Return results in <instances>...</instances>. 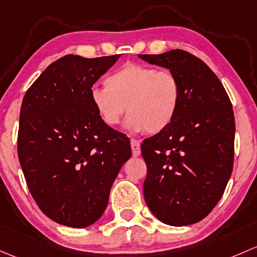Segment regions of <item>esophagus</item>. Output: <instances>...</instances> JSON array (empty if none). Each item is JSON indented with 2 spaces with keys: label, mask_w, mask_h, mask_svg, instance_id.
Returning a JSON list of instances; mask_svg holds the SVG:
<instances>
[{
  "label": "esophagus",
  "mask_w": 257,
  "mask_h": 257,
  "mask_svg": "<svg viewBox=\"0 0 257 257\" xmlns=\"http://www.w3.org/2000/svg\"><path fill=\"white\" fill-rule=\"evenodd\" d=\"M131 150H132V155H134L135 157L140 156V153H141V145H140V141H137V140L135 139H131Z\"/></svg>",
  "instance_id": "1"
}]
</instances>
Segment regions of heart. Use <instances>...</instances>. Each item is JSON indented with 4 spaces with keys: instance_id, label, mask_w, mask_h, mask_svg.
<instances>
[{
    "instance_id": "obj_1",
    "label": "heart",
    "mask_w": 257,
    "mask_h": 257,
    "mask_svg": "<svg viewBox=\"0 0 257 257\" xmlns=\"http://www.w3.org/2000/svg\"><path fill=\"white\" fill-rule=\"evenodd\" d=\"M104 83L105 88H94L90 97L105 125H117L126 110V128L158 134L176 118L182 89L179 79L172 71L127 63L110 74Z\"/></svg>"
}]
</instances>
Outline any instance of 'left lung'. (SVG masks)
I'll use <instances>...</instances> for the list:
<instances>
[{
	"label": "left lung",
	"instance_id": "obj_1",
	"mask_svg": "<svg viewBox=\"0 0 257 257\" xmlns=\"http://www.w3.org/2000/svg\"><path fill=\"white\" fill-rule=\"evenodd\" d=\"M139 57L176 74L182 89L173 122L141 145L147 165L145 200L162 223L190 225L218 204L231 176L235 139L231 102L218 76L186 50Z\"/></svg>",
	"mask_w": 257,
	"mask_h": 257
}]
</instances>
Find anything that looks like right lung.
I'll return each mask as SVG.
<instances>
[{"label":"right lung","mask_w":257,"mask_h":257,"mask_svg":"<svg viewBox=\"0 0 257 257\" xmlns=\"http://www.w3.org/2000/svg\"><path fill=\"white\" fill-rule=\"evenodd\" d=\"M121 55L55 60L23 97L18 158L39 209L71 227L94 224L131 157L130 140L105 125L91 104L92 85Z\"/></svg>","instance_id":"obj_1"}]
</instances>
